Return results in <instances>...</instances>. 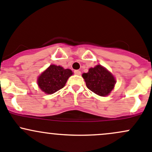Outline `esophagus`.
I'll use <instances>...</instances> for the list:
<instances>
[{"mask_svg":"<svg viewBox=\"0 0 152 152\" xmlns=\"http://www.w3.org/2000/svg\"><path fill=\"white\" fill-rule=\"evenodd\" d=\"M74 72H75V74L77 75H80L81 74V72L80 71V70H75V71Z\"/></svg>","mask_w":152,"mask_h":152,"instance_id":"esophagus-1","label":"esophagus"}]
</instances>
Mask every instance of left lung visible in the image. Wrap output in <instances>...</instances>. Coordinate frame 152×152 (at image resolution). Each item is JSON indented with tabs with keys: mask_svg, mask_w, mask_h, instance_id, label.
<instances>
[{
	"mask_svg": "<svg viewBox=\"0 0 152 152\" xmlns=\"http://www.w3.org/2000/svg\"><path fill=\"white\" fill-rule=\"evenodd\" d=\"M88 88L100 96H106L114 88L116 80L114 76L101 65L90 68L83 74Z\"/></svg>",
	"mask_w": 152,
	"mask_h": 152,
	"instance_id": "1",
	"label": "left lung"
}]
</instances>
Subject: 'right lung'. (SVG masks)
<instances>
[{
	"instance_id": "right-lung-1",
	"label": "right lung",
	"mask_w": 152,
	"mask_h": 152,
	"mask_svg": "<svg viewBox=\"0 0 152 152\" xmlns=\"http://www.w3.org/2000/svg\"><path fill=\"white\" fill-rule=\"evenodd\" d=\"M72 75V72L69 69H65L60 66L52 64L40 75L37 84L45 94H52L64 88Z\"/></svg>"
}]
</instances>
